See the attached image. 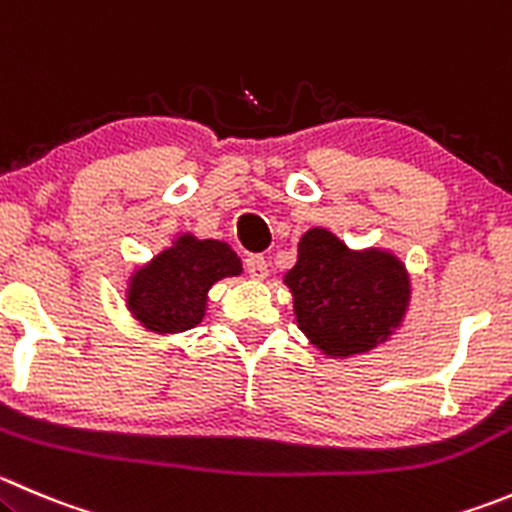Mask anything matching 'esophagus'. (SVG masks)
Segmentation results:
<instances>
[{"instance_id": "obj_1", "label": "esophagus", "mask_w": 512, "mask_h": 512, "mask_svg": "<svg viewBox=\"0 0 512 512\" xmlns=\"http://www.w3.org/2000/svg\"><path fill=\"white\" fill-rule=\"evenodd\" d=\"M245 267H247V272H250V277L252 280H265L267 277V260L262 255H250L245 260Z\"/></svg>"}]
</instances>
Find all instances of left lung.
Returning a JSON list of instances; mask_svg holds the SVG:
<instances>
[{
    "label": "left lung",
    "mask_w": 512,
    "mask_h": 512,
    "mask_svg": "<svg viewBox=\"0 0 512 512\" xmlns=\"http://www.w3.org/2000/svg\"><path fill=\"white\" fill-rule=\"evenodd\" d=\"M282 280L297 327L330 360L367 355L393 340L413 300L410 272L393 250H352L327 227L300 237Z\"/></svg>",
    "instance_id": "8db88e82"
}]
</instances>
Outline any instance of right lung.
Returning a JSON list of instances; mask_svg holds the SVG:
<instances>
[{
  "label": "right lung",
  "mask_w": 512,
  "mask_h": 512,
  "mask_svg": "<svg viewBox=\"0 0 512 512\" xmlns=\"http://www.w3.org/2000/svg\"><path fill=\"white\" fill-rule=\"evenodd\" d=\"M240 275V255L225 240L177 232L170 245L132 267L124 307L152 335H180L205 320L212 285Z\"/></svg>",
  "instance_id": "add662e5"
}]
</instances>
